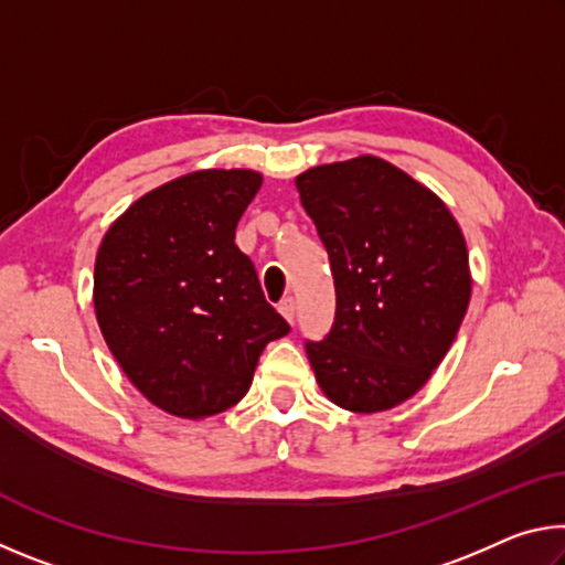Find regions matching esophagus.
Instances as JSON below:
<instances>
[{"label": "esophagus", "mask_w": 565, "mask_h": 565, "mask_svg": "<svg viewBox=\"0 0 565 565\" xmlns=\"http://www.w3.org/2000/svg\"><path fill=\"white\" fill-rule=\"evenodd\" d=\"M279 311H281V317H284L286 321H289V323H294V311H296V301L291 299V296H289V299H284V301L279 303Z\"/></svg>", "instance_id": "esophagus-1"}]
</instances>
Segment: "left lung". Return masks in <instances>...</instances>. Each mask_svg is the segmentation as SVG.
I'll use <instances>...</instances> for the list:
<instances>
[{"label": "left lung", "mask_w": 565, "mask_h": 565, "mask_svg": "<svg viewBox=\"0 0 565 565\" xmlns=\"http://www.w3.org/2000/svg\"><path fill=\"white\" fill-rule=\"evenodd\" d=\"M337 286V317L306 356L333 404L376 414L431 379L471 299L461 228L431 189L379 157L296 177Z\"/></svg>", "instance_id": "1"}]
</instances>
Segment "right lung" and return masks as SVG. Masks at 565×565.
Wrapping results in <instances>:
<instances>
[{
	"label": "right lung",
	"instance_id": "add662e5",
	"mask_svg": "<svg viewBox=\"0 0 565 565\" xmlns=\"http://www.w3.org/2000/svg\"><path fill=\"white\" fill-rule=\"evenodd\" d=\"M262 186L252 169L191 171L134 202L104 234L94 311L124 374L181 418L232 408L289 323L234 244Z\"/></svg>",
	"mask_w": 565,
	"mask_h": 565
}]
</instances>
